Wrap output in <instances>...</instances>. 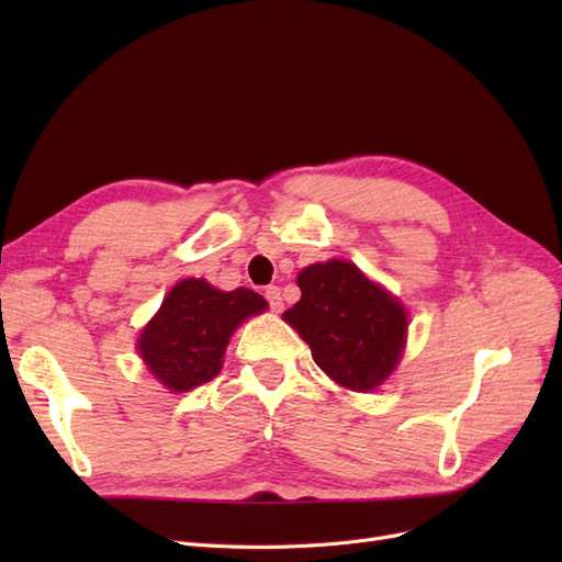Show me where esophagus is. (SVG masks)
Here are the masks:
<instances>
[{
	"mask_svg": "<svg viewBox=\"0 0 562 562\" xmlns=\"http://www.w3.org/2000/svg\"><path fill=\"white\" fill-rule=\"evenodd\" d=\"M265 297L269 302L271 312H281L283 310V297H281V288L279 285H267L265 288Z\"/></svg>",
	"mask_w": 562,
	"mask_h": 562,
	"instance_id": "34e87169",
	"label": "esophagus"
}]
</instances>
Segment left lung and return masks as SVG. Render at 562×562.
<instances>
[{"mask_svg": "<svg viewBox=\"0 0 562 562\" xmlns=\"http://www.w3.org/2000/svg\"><path fill=\"white\" fill-rule=\"evenodd\" d=\"M297 285L302 297L283 318L310 345L316 366L345 389H378L405 347L403 304L347 260L304 267Z\"/></svg>", "mask_w": 562, "mask_h": 562, "instance_id": "8db88e82", "label": "left lung"}]
</instances>
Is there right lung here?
Masks as SVG:
<instances>
[{
  "mask_svg": "<svg viewBox=\"0 0 562 562\" xmlns=\"http://www.w3.org/2000/svg\"><path fill=\"white\" fill-rule=\"evenodd\" d=\"M265 310V297L248 288L225 293L203 279H184L143 328L138 353L166 389L190 391L217 375L232 333Z\"/></svg>",
  "mask_w": 562,
  "mask_h": 562,
  "instance_id": "1",
  "label": "right lung"
}]
</instances>
